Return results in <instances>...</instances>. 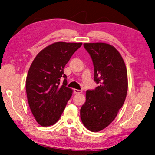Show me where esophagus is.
Masks as SVG:
<instances>
[{
    "label": "esophagus",
    "instance_id": "34e87169",
    "mask_svg": "<svg viewBox=\"0 0 155 155\" xmlns=\"http://www.w3.org/2000/svg\"><path fill=\"white\" fill-rule=\"evenodd\" d=\"M74 93L75 94H79V93H82V91L81 90H78V89H74Z\"/></svg>",
    "mask_w": 155,
    "mask_h": 155
}]
</instances>
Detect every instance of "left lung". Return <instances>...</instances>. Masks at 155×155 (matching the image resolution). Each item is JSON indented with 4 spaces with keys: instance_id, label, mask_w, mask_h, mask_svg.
Returning a JSON list of instances; mask_svg holds the SVG:
<instances>
[{
    "instance_id": "8db88e82",
    "label": "left lung",
    "mask_w": 155,
    "mask_h": 155,
    "mask_svg": "<svg viewBox=\"0 0 155 155\" xmlns=\"http://www.w3.org/2000/svg\"><path fill=\"white\" fill-rule=\"evenodd\" d=\"M83 45L93 60L94 80L99 86L86 91L80 116L83 125L96 132L106 128L122 107L128 91L127 70L122 56L113 45L102 42Z\"/></svg>"
}]
</instances>
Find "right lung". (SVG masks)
Instances as JSON below:
<instances>
[{
  "label": "right lung",
  "instance_id": "right-lung-1",
  "mask_svg": "<svg viewBox=\"0 0 155 155\" xmlns=\"http://www.w3.org/2000/svg\"><path fill=\"white\" fill-rule=\"evenodd\" d=\"M82 43H53L43 49L32 61L26 79L29 107L37 123L49 127L60 119L73 91L66 87L64 68ZM65 79L62 85L60 78Z\"/></svg>",
  "mask_w": 155,
  "mask_h": 155
}]
</instances>
